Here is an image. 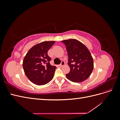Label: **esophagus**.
Wrapping results in <instances>:
<instances>
[{
  "label": "esophagus",
  "mask_w": 120,
  "mask_h": 120,
  "mask_svg": "<svg viewBox=\"0 0 120 120\" xmlns=\"http://www.w3.org/2000/svg\"><path fill=\"white\" fill-rule=\"evenodd\" d=\"M64 64H65L64 61H61V63H60V67H63V66H64Z\"/></svg>",
  "instance_id": "34e87169"
}]
</instances>
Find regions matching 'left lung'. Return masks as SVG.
<instances>
[{
    "instance_id": "8db88e82",
    "label": "left lung",
    "mask_w": 120,
    "mask_h": 120,
    "mask_svg": "<svg viewBox=\"0 0 120 120\" xmlns=\"http://www.w3.org/2000/svg\"><path fill=\"white\" fill-rule=\"evenodd\" d=\"M66 46L68 64L70 71L66 74L69 80L81 82L88 79L94 68V61L89 50L81 42L75 39L62 41Z\"/></svg>"
}]
</instances>
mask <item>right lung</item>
<instances>
[{
	"label": "right lung",
	"instance_id": "add662e5",
	"mask_svg": "<svg viewBox=\"0 0 120 120\" xmlns=\"http://www.w3.org/2000/svg\"><path fill=\"white\" fill-rule=\"evenodd\" d=\"M54 43V41H45L36 45L24 57L22 64L24 73L35 85L46 84L53 77L56 67L50 65L51 58L48 52Z\"/></svg>",
	"mask_w": 120,
	"mask_h": 120
}]
</instances>
